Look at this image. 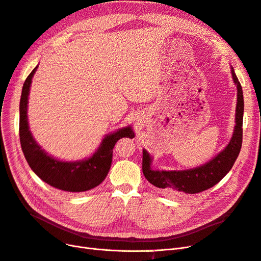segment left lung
<instances>
[{
	"mask_svg": "<svg viewBox=\"0 0 261 261\" xmlns=\"http://www.w3.org/2000/svg\"><path fill=\"white\" fill-rule=\"evenodd\" d=\"M233 82L238 89V102L235 110V126L232 138L226 147L215 158L199 167L187 170H154L152 169V156L143 150V172L149 183L159 188L163 194L169 196H184L186 194L201 193L218 184L238 159L243 141V114L244 97L242 86L231 66Z\"/></svg>",
	"mask_w": 261,
	"mask_h": 261,
	"instance_id": "obj_1",
	"label": "left lung"
}]
</instances>
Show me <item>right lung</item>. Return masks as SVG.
Listing matches in <instances>:
<instances>
[{
	"label": "right lung",
	"mask_w": 261,
	"mask_h": 261,
	"mask_svg": "<svg viewBox=\"0 0 261 261\" xmlns=\"http://www.w3.org/2000/svg\"><path fill=\"white\" fill-rule=\"evenodd\" d=\"M38 66L26 78L22 86L19 103V138L23 155L36 174L46 184L61 191L82 193L97 187L107 177L111 168L113 148L118 139L134 138L130 125L108 134L91 156L78 161H63L46 153L37 144L28 124V97L31 82Z\"/></svg>",
	"instance_id": "add662e5"
}]
</instances>
